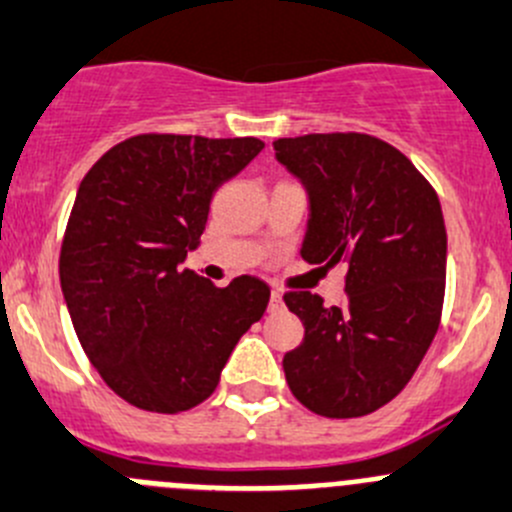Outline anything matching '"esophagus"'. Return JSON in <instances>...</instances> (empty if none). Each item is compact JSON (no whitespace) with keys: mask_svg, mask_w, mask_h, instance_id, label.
Listing matches in <instances>:
<instances>
[{"mask_svg":"<svg viewBox=\"0 0 512 512\" xmlns=\"http://www.w3.org/2000/svg\"><path fill=\"white\" fill-rule=\"evenodd\" d=\"M284 309V296H281L279 289L271 291V301H269V311H281Z\"/></svg>","mask_w":512,"mask_h":512,"instance_id":"34e87169","label":"esophagus"}]
</instances>
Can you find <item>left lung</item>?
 Masks as SVG:
<instances>
[{
    "instance_id": "obj_1",
    "label": "left lung",
    "mask_w": 512,
    "mask_h": 512,
    "mask_svg": "<svg viewBox=\"0 0 512 512\" xmlns=\"http://www.w3.org/2000/svg\"><path fill=\"white\" fill-rule=\"evenodd\" d=\"M309 193L301 259L347 261V299L286 291L304 342L284 354L291 394L321 417H364L397 397L437 334L447 233L440 198L394 145L364 133L274 140Z\"/></svg>"
}]
</instances>
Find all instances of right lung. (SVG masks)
Instances as JSON below:
<instances>
[{
	"label": "right lung",
	"mask_w": 512,
	"mask_h": 512,
	"mask_svg": "<svg viewBox=\"0 0 512 512\" xmlns=\"http://www.w3.org/2000/svg\"><path fill=\"white\" fill-rule=\"evenodd\" d=\"M264 150L259 138L145 133L82 178L60 251L72 326L105 384L133 407L178 415L213 394L271 289L238 276L218 289L183 269L211 198Z\"/></svg>",
	"instance_id": "add662e5"
}]
</instances>
